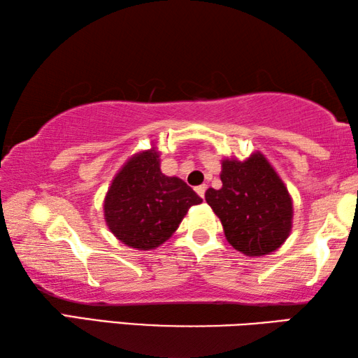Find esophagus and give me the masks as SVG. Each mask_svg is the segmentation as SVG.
<instances>
[{
	"label": "esophagus",
	"instance_id": "obj_1",
	"mask_svg": "<svg viewBox=\"0 0 358 358\" xmlns=\"http://www.w3.org/2000/svg\"><path fill=\"white\" fill-rule=\"evenodd\" d=\"M205 191H207V185H199V186H196V192H197L199 196H201L202 199L205 197Z\"/></svg>",
	"mask_w": 358,
	"mask_h": 358
}]
</instances>
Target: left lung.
I'll list each match as a JSON object with an SVG mask.
<instances>
[{"mask_svg": "<svg viewBox=\"0 0 358 358\" xmlns=\"http://www.w3.org/2000/svg\"><path fill=\"white\" fill-rule=\"evenodd\" d=\"M221 181V189H207L205 201L229 243L246 256L278 250L292 227V201L268 161L260 153L243 162L224 159Z\"/></svg>", "mask_w": 358, "mask_h": 358, "instance_id": "obj_1", "label": "left lung"}]
</instances>
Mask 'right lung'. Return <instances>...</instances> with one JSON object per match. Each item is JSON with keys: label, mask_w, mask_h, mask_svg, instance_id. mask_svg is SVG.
<instances>
[{"label": "right lung", "mask_w": 358, "mask_h": 358, "mask_svg": "<svg viewBox=\"0 0 358 358\" xmlns=\"http://www.w3.org/2000/svg\"><path fill=\"white\" fill-rule=\"evenodd\" d=\"M202 199L177 177H166L155 150L132 156L113 178L104 201L106 222L124 245L153 250L172 237Z\"/></svg>", "instance_id": "obj_1"}]
</instances>
